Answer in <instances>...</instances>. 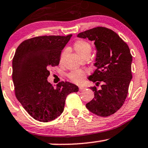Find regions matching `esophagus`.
<instances>
[{"label": "esophagus", "instance_id": "esophagus-1", "mask_svg": "<svg viewBox=\"0 0 148 148\" xmlns=\"http://www.w3.org/2000/svg\"><path fill=\"white\" fill-rule=\"evenodd\" d=\"M85 89V88L84 87H79V91H83Z\"/></svg>", "mask_w": 148, "mask_h": 148}]
</instances>
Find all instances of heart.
I'll list each match as a JSON object with an SVG mask.
<instances>
[{
    "label": "heart",
    "mask_w": 148,
    "mask_h": 148,
    "mask_svg": "<svg viewBox=\"0 0 148 148\" xmlns=\"http://www.w3.org/2000/svg\"><path fill=\"white\" fill-rule=\"evenodd\" d=\"M74 48L76 52L81 57L85 58L88 55H90L91 51V46L89 42L84 40H78L74 43ZM65 52L61 55L60 60L62 61ZM86 76L85 73L82 70H74L68 74V78L71 81L76 84H80L83 81Z\"/></svg>",
    "instance_id": "heart-1"
}]
</instances>
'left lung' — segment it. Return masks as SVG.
Instances as JSON below:
<instances>
[{"instance_id":"1","label":"left lung","mask_w":148,"mask_h":148,"mask_svg":"<svg viewBox=\"0 0 148 148\" xmlns=\"http://www.w3.org/2000/svg\"><path fill=\"white\" fill-rule=\"evenodd\" d=\"M77 37L94 42L96 69L88 79L96 82V86L102 83L100 90L96 86L90 87L94 91V98L86 104V107L100 117L113 115L124 104L132 77L130 48L117 33L103 27L87 30Z\"/></svg>"}]
</instances>
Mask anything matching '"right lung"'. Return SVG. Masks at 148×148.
<instances>
[{
    "mask_svg": "<svg viewBox=\"0 0 148 148\" xmlns=\"http://www.w3.org/2000/svg\"><path fill=\"white\" fill-rule=\"evenodd\" d=\"M67 36L44 35L22 42L12 61V79L18 100L33 118L48 122L61 115L65 99L77 86L61 81L55 88L48 83L49 69L59 65L61 50L70 40Z\"/></svg>",
    "mask_w": 148,
    "mask_h": 148,
    "instance_id": "right-lung-1",
    "label": "right lung"
}]
</instances>
